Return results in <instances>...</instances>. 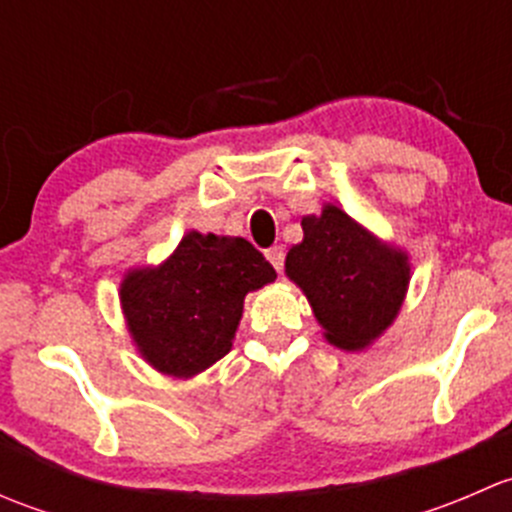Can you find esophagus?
Instances as JSON below:
<instances>
[{
	"label": "esophagus",
	"instance_id": "1",
	"mask_svg": "<svg viewBox=\"0 0 512 512\" xmlns=\"http://www.w3.org/2000/svg\"><path fill=\"white\" fill-rule=\"evenodd\" d=\"M265 255H267V260L272 262V267H275L277 272L285 270V247L275 245V247H270V250H267Z\"/></svg>",
	"mask_w": 512,
	"mask_h": 512
}]
</instances>
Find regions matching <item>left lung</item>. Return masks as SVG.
<instances>
[{
    "label": "left lung",
    "instance_id": "obj_1",
    "mask_svg": "<svg viewBox=\"0 0 512 512\" xmlns=\"http://www.w3.org/2000/svg\"><path fill=\"white\" fill-rule=\"evenodd\" d=\"M304 240L287 252L285 270L307 294L324 337L356 352L399 314L409 287V257L327 205L302 218Z\"/></svg>",
    "mask_w": 512,
    "mask_h": 512
}]
</instances>
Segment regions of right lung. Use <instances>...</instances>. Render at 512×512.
<instances>
[{
  "label": "right lung",
  "mask_w": 512,
  "mask_h": 512,
  "mask_svg": "<svg viewBox=\"0 0 512 512\" xmlns=\"http://www.w3.org/2000/svg\"><path fill=\"white\" fill-rule=\"evenodd\" d=\"M275 277V267L242 237L193 230L156 270L128 272L123 314L146 361L188 379L230 352L245 294Z\"/></svg>",
  "instance_id": "1"
}]
</instances>
